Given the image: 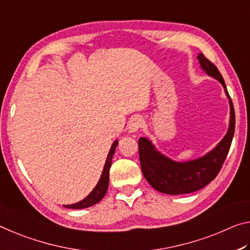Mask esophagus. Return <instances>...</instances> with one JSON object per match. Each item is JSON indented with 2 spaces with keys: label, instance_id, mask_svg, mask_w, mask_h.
Returning <instances> with one entry per match:
<instances>
[{
  "label": "esophagus",
  "instance_id": "1",
  "mask_svg": "<svg viewBox=\"0 0 250 250\" xmlns=\"http://www.w3.org/2000/svg\"><path fill=\"white\" fill-rule=\"evenodd\" d=\"M143 126V121L141 120V118H133L132 121H130L128 123V132L129 133H135L137 132L138 129H140Z\"/></svg>",
  "mask_w": 250,
  "mask_h": 250
}]
</instances>
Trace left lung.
Segmentation results:
<instances>
[{"instance_id": "8db88e82", "label": "left lung", "mask_w": 250, "mask_h": 250, "mask_svg": "<svg viewBox=\"0 0 250 250\" xmlns=\"http://www.w3.org/2000/svg\"><path fill=\"white\" fill-rule=\"evenodd\" d=\"M198 60L204 71L208 75L217 79L226 91L229 104H230L229 129L223 141L210 153L202 158L185 163L171 161L164 155L159 154L147 138H140L138 140V152H140L143 175L150 186L164 194L179 195L193 193V191L202 189L207 184H209L222 169L223 164L227 157L229 148H230L232 137H234L236 123L234 105H232L231 98L227 92L223 76L216 65L206 59L203 53L198 55Z\"/></svg>"}]
</instances>
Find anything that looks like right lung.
<instances>
[{
  "label": "right lung",
  "instance_id": "right-lung-1",
  "mask_svg": "<svg viewBox=\"0 0 250 250\" xmlns=\"http://www.w3.org/2000/svg\"><path fill=\"white\" fill-rule=\"evenodd\" d=\"M116 146H117V141L114 142L112 147H110V150L107 155V158H106V163H105L103 173H102L100 181H98L97 185L92 190V193L89 194L86 198L81 200V202L73 204V205H64V207L72 208V209H82V208H86V207L95 205V204H97L100 200H102V198L104 197L106 191H107V188H108L109 168H110V165H112V158H113L114 152H115Z\"/></svg>",
  "mask_w": 250,
  "mask_h": 250
}]
</instances>
